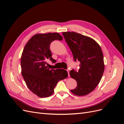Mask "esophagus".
<instances>
[{
  "label": "esophagus",
  "instance_id": "1",
  "mask_svg": "<svg viewBox=\"0 0 124 124\" xmlns=\"http://www.w3.org/2000/svg\"><path fill=\"white\" fill-rule=\"evenodd\" d=\"M67 72H68V77L70 76V74H69V70H67Z\"/></svg>",
  "mask_w": 124,
  "mask_h": 124
}]
</instances>
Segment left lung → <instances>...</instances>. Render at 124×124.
<instances>
[{
    "label": "left lung",
    "instance_id": "left-lung-1",
    "mask_svg": "<svg viewBox=\"0 0 124 124\" xmlns=\"http://www.w3.org/2000/svg\"><path fill=\"white\" fill-rule=\"evenodd\" d=\"M62 35L73 56L74 62H80L79 69L70 71L77 86L71 90L77 96H84L95 89L104 70L103 55L99 45L90 37L75 32H63Z\"/></svg>",
    "mask_w": 124,
    "mask_h": 124
}]
</instances>
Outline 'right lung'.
Listing matches in <instances>:
<instances>
[{
	"label": "right lung",
	"instance_id": "add662e5",
	"mask_svg": "<svg viewBox=\"0 0 124 124\" xmlns=\"http://www.w3.org/2000/svg\"><path fill=\"white\" fill-rule=\"evenodd\" d=\"M55 40L61 41L62 37L57 32L36 34L26 43L22 54V76L28 88L40 98L52 95L58 81L68 77L64 69H50L46 66L47 59L56 62L50 49Z\"/></svg>",
	"mask_w": 124,
	"mask_h": 124
}]
</instances>
